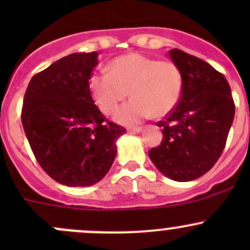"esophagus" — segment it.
Masks as SVG:
<instances>
[{
    "instance_id": "34e87169",
    "label": "esophagus",
    "mask_w": 250,
    "mask_h": 250,
    "mask_svg": "<svg viewBox=\"0 0 250 250\" xmlns=\"http://www.w3.org/2000/svg\"><path fill=\"white\" fill-rule=\"evenodd\" d=\"M141 130V127H129L128 128V132L129 133H139Z\"/></svg>"
}]
</instances>
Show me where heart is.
<instances>
[{"mask_svg":"<svg viewBox=\"0 0 250 250\" xmlns=\"http://www.w3.org/2000/svg\"><path fill=\"white\" fill-rule=\"evenodd\" d=\"M89 88L95 104L106 115L128 97L132 99L115 112V120L132 125L153 115L163 117L178 105L183 75L170 60H157L139 53L118 57L109 70L94 72Z\"/></svg>","mask_w":250,"mask_h":250,"instance_id":"1","label":"heart"}]
</instances>
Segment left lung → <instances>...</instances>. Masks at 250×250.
I'll list each match as a JSON object with an SVG mask.
<instances>
[{"mask_svg": "<svg viewBox=\"0 0 250 250\" xmlns=\"http://www.w3.org/2000/svg\"><path fill=\"white\" fill-rule=\"evenodd\" d=\"M183 75L178 105L157 122L163 139L148 151L153 165L175 181L197 179L223 153L234 116L228 80L197 57L174 48L168 52Z\"/></svg>", "mask_w": 250, "mask_h": 250, "instance_id": "left-lung-1", "label": "left lung"}]
</instances>
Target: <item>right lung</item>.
Here are the masks:
<instances>
[{"instance_id": "add662e5", "label": "right lung", "mask_w": 250, "mask_h": 250, "mask_svg": "<svg viewBox=\"0 0 250 250\" xmlns=\"http://www.w3.org/2000/svg\"><path fill=\"white\" fill-rule=\"evenodd\" d=\"M98 52L62 58L30 81L21 123L37 162L66 186H89L109 172L116 140L127 130L107 120L92 98Z\"/></svg>"}]
</instances>
